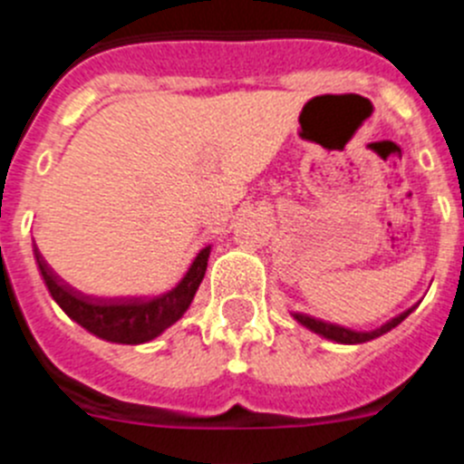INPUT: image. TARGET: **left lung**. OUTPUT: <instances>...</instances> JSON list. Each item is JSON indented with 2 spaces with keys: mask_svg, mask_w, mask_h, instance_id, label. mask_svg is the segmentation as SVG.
Segmentation results:
<instances>
[{
  "mask_svg": "<svg viewBox=\"0 0 464 464\" xmlns=\"http://www.w3.org/2000/svg\"><path fill=\"white\" fill-rule=\"evenodd\" d=\"M412 311H414V306H412V309H408V311H402L401 315H396V318H392L389 323H384L382 327H378V330H373V332H354V330H348V327H341V324L324 323V320L311 318V315H306V314H297V311H293V318H295L297 323L302 324V327L311 330L314 334H320L323 339L336 341V343L357 345V343H366V341H373V339H378V336L392 332L393 327H396V324H401L402 320L412 314Z\"/></svg>",
  "mask_w": 464,
  "mask_h": 464,
  "instance_id": "1",
  "label": "left lung"
}]
</instances>
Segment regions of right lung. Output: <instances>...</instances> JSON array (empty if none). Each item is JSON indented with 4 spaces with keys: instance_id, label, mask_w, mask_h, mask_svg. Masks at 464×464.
<instances>
[{
    "instance_id": "obj_1",
    "label": "right lung",
    "mask_w": 464,
    "mask_h": 464,
    "mask_svg": "<svg viewBox=\"0 0 464 464\" xmlns=\"http://www.w3.org/2000/svg\"><path fill=\"white\" fill-rule=\"evenodd\" d=\"M36 266L41 270L43 281L52 300L62 306L63 314L86 332L102 341L125 345H140L158 339L173 323H179L185 311L192 304L201 285L203 275L210 256V245L203 246L192 261L183 279L173 285L171 291L155 297H93L75 291L72 285L63 284L59 275H54L43 254L34 249Z\"/></svg>"
}]
</instances>
